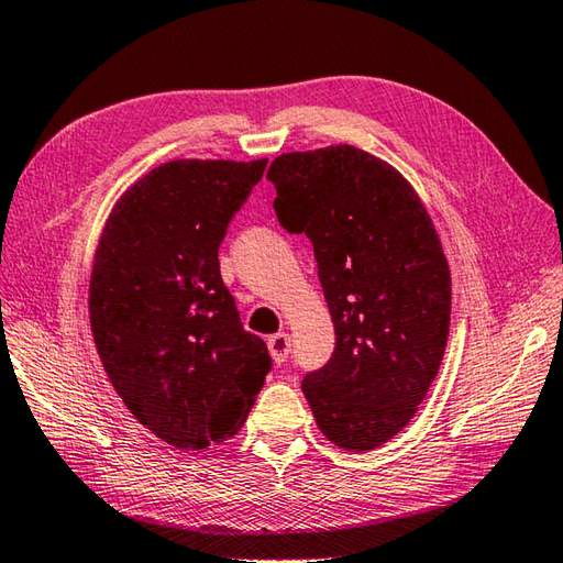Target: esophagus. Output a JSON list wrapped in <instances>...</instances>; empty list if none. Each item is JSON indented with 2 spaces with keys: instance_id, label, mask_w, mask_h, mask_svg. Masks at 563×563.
<instances>
[{
  "instance_id": "34e87169",
  "label": "esophagus",
  "mask_w": 563,
  "mask_h": 563,
  "mask_svg": "<svg viewBox=\"0 0 563 563\" xmlns=\"http://www.w3.org/2000/svg\"><path fill=\"white\" fill-rule=\"evenodd\" d=\"M290 346H292V344H290V336L285 334V332L273 334V336L268 339V351H271V356H273L275 363H285V361H288Z\"/></svg>"
}]
</instances>
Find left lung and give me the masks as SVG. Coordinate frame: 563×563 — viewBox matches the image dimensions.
Returning a JSON list of instances; mask_svg holds the SVG:
<instances>
[{"label":"left lung","instance_id":"8db88e82","mask_svg":"<svg viewBox=\"0 0 563 563\" xmlns=\"http://www.w3.org/2000/svg\"><path fill=\"white\" fill-rule=\"evenodd\" d=\"M275 214L312 241L336 344L302 393L322 434L368 451L412 420L442 366L451 278L420 197L393 165L354 146L271 163Z\"/></svg>","mask_w":563,"mask_h":563}]
</instances>
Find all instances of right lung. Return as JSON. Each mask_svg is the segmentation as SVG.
I'll return each mask as SVG.
<instances>
[{"mask_svg":"<svg viewBox=\"0 0 563 563\" xmlns=\"http://www.w3.org/2000/svg\"><path fill=\"white\" fill-rule=\"evenodd\" d=\"M266 163H165L129 187L99 239L97 354L131 415L170 446L234 437L273 366L219 273L229 222Z\"/></svg>","mask_w":563,"mask_h":563,"instance_id":"right-lung-1","label":"right lung"}]
</instances>
